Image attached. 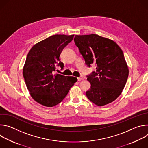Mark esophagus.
<instances>
[{"mask_svg":"<svg viewBox=\"0 0 148 148\" xmlns=\"http://www.w3.org/2000/svg\"><path fill=\"white\" fill-rule=\"evenodd\" d=\"M77 79H78V81H82V80L83 79V77H78V78H77Z\"/></svg>","mask_w":148,"mask_h":148,"instance_id":"34e87169","label":"esophagus"}]
</instances>
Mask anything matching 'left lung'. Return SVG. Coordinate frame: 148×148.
Masks as SVG:
<instances>
[{
    "mask_svg": "<svg viewBox=\"0 0 148 148\" xmlns=\"http://www.w3.org/2000/svg\"><path fill=\"white\" fill-rule=\"evenodd\" d=\"M74 40L87 66L96 64V72L87 76L91 84L87 98L98 106L114 101L122 93L129 74L122 50L114 41L95 34L76 35Z\"/></svg>",
    "mask_w": 148,
    "mask_h": 148,
    "instance_id": "1",
    "label": "left lung"
}]
</instances>
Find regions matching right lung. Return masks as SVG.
<instances>
[{"label":"right lung","instance_id":"1","mask_svg":"<svg viewBox=\"0 0 148 148\" xmlns=\"http://www.w3.org/2000/svg\"><path fill=\"white\" fill-rule=\"evenodd\" d=\"M74 36H51L34 45L27 56L23 69L26 85L33 99L43 106L52 107L61 102L77 81L74 77L54 74L57 66L64 67L60 56Z\"/></svg>","mask_w":148,"mask_h":148}]
</instances>
